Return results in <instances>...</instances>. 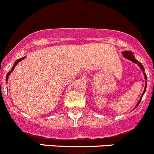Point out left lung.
<instances>
[{
  "label": "left lung",
  "mask_w": 154,
  "mask_h": 154,
  "mask_svg": "<svg viewBox=\"0 0 154 154\" xmlns=\"http://www.w3.org/2000/svg\"><path fill=\"white\" fill-rule=\"evenodd\" d=\"M122 54H123V55H124V57H125V58L128 59V60H131V61H132V62H133V63H136L137 65H138V66H140V68H141V70H142L143 72H144V66H143V65L141 64V63H140V62L138 61V60H137L135 58V57H134V55H133V54H132V52H131V51H123ZM144 79H145V80H147V75H146V74L144 73ZM146 88H147V82H146L145 88H144V92H143V94H142V95H141V98H140L139 101H138V103H137V105H136V106H135V108H136L137 106H138V104H139L140 102H141V98H142L143 95H144V93H145V91H146Z\"/></svg>",
  "instance_id": "1"
}]
</instances>
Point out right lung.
Masks as SVG:
<instances>
[{
  "instance_id": "obj_1",
  "label": "right lung",
  "mask_w": 154,
  "mask_h": 154,
  "mask_svg": "<svg viewBox=\"0 0 154 154\" xmlns=\"http://www.w3.org/2000/svg\"><path fill=\"white\" fill-rule=\"evenodd\" d=\"M25 57H22V58L19 59V60H16V62H15V63H14V65H13V68H12L11 71H10V72H9L8 73H7V77H6V82H7V80H8V77H9V75H10V73H11V72H13V69H15V67H16V65L18 64V63H19V61H21V60H24V59H25Z\"/></svg>"
}]
</instances>
